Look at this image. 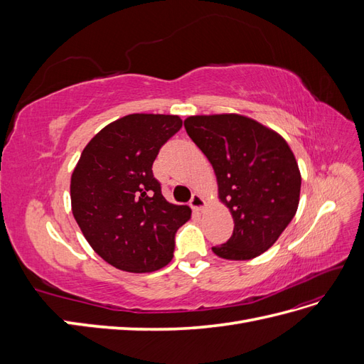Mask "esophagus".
Returning <instances> with one entry per match:
<instances>
[{
  "label": "esophagus",
  "instance_id": "1",
  "mask_svg": "<svg viewBox=\"0 0 364 364\" xmlns=\"http://www.w3.org/2000/svg\"><path fill=\"white\" fill-rule=\"evenodd\" d=\"M190 205H191V208L194 209L196 213H200L202 209L206 206V202H205V199L199 193H196V194H193V199H191Z\"/></svg>",
  "mask_w": 364,
  "mask_h": 364
}]
</instances>
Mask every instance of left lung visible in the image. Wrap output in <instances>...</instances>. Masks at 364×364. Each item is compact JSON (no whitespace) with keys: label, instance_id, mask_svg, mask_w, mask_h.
<instances>
[{"label":"left lung","instance_id":"obj_1","mask_svg":"<svg viewBox=\"0 0 364 364\" xmlns=\"http://www.w3.org/2000/svg\"><path fill=\"white\" fill-rule=\"evenodd\" d=\"M186 134L211 162L218 199L232 214L234 232L213 247L225 259H252L270 249L297 211L301 171L278 132L240 114L193 115Z\"/></svg>","mask_w":364,"mask_h":364}]
</instances>
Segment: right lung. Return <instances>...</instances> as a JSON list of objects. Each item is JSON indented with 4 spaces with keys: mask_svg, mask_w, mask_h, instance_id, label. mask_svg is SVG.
<instances>
[{
    "mask_svg": "<svg viewBox=\"0 0 364 364\" xmlns=\"http://www.w3.org/2000/svg\"><path fill=\"white\" fill-rule=\"evenodd\" d=\"M182 127L179 115L130 114L87 142L71 174V209L86 241L111 266L149 273L171 261L174 234L191 218L165 200L151 165Z\"/></svg>",
    "mask_w": 364,
    "mask_h": 364,
    "instance_id": "obj_1",
    "label": "right lung"
}]
</instances>
